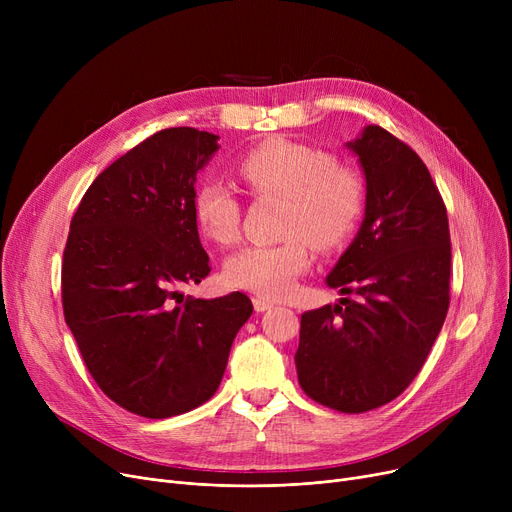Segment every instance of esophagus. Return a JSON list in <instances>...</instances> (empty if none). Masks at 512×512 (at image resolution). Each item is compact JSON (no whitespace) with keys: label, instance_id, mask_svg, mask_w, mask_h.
<instances>
[{"label":"esophagus","instance_id":"esophagus-1","mask_svg":"<svg viewBox=\"0 0 512 512\" xmlns=\"http://www.w3.org/2000/svg\"><path fill=\"white\" fill-rule=\"evenodd\" d=\"M253 307H255V311L263 313V311H270V309H274V301L265 299V297H255V299H253Z\"/></svg>","mask_w":512,"mask_h":512}]
</instances>
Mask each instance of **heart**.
I'll return each mask as SVG.
<instances>
[{"label": "heart", "instance_id": "heart-1", "mask_svg": "<svg viewBox=\"0 0 512 512\" xmlns=\"http://www.w3.org/2000/svg\"><path fill=\"white\" fill-rule=\"evenodd\" d=\"M236 174L253 197L284 199L282 242L251 245L224 265L230 286L263 297H284L311 265L309 245L332 251L351 236L365 211L367 188L361 172L334 155L286 139L265 141L236 161ZM203 236L218 245L238 238L240 203L222 182H203L193 199Z\"/></svg>", "mask_w": 512, "mask_h": 512}]
</instances>
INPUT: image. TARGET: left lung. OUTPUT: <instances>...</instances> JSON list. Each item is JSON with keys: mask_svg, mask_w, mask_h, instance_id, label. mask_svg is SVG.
Listing matches in <instances>:
<instances>
[{"mask_svg": "<svg viewBox=\"0 0 512 512\" xmlns=\"http://www.w3.org/2000/svg\"><path fill=\"white\" fill-rule=\"evenodd\" d=\"M348 147L367 180L365 220L326 280L346 297L301 315L294 363L309 398L365 413L405 392L432 351L452 255L446 205L421 157L382 126Z\"/></svg>", "mask_w": 512, "mask_h": 512, "instance_id": "8db88e82", "label": "left lung"}]
</instances>
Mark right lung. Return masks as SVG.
I'll return each mask as SVG.
<instances>
[{
  "label": "right lung",
  "mask_w": 512,
  "mask_h": 512,
  "mask_svg": "<svg viewBox=\"0 0 512 512\" xmlns=\"http://www.w3.org/2000/svg\"><path fill=\"white\" fill-rule=\"evenodd\" d=\"M218 139L191 126L151 134L95 178L70 222L66 324L103 394L147 419L207 402L253 313L242 292L182 294L211 272L193 199Z\"/></svg>",
  "instance_id": "1"
}]
</instances>
